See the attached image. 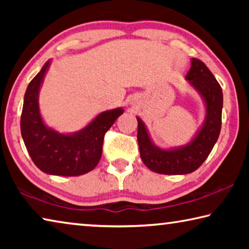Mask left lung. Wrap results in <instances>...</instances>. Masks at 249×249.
<instances>
[{
  "label": "left lung",
  "mask_w": 249,
  "mask_h": 249,
  "mask_svg": "<svg viewBox=\"0 0 249 249\" xmlns=\"http://www.w3.org/2000/svg\"><path fill=\"white\" fill-rule=\"evenodd\" d=\"M185 80L199 93L205 107L203 123L187 144L168 148L157 146L144 122L136 116L141 158L147 168L157 174L187 175L196 170L212 151L221 132L223 92L216 79L203 62L191 58Z\"/></svg>",
  "instance_id": "1"
}]
</instances>
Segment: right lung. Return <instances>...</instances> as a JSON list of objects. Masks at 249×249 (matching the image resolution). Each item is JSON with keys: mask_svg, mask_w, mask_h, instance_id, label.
Returning <instances> with one entry per match:
<instances>
[{"mask_svg": "<svg viewBox=\"0 0 249 249\" xmlns=\"http://www.w3.org/2000/svg\"><path fill=\"white\" fill-rule=\"evenodd\" d=\"M52 64L46 62L29 82L24 95L20 132L37 168L47 175L75 177L93 170L102 156L104 135L124 113L123 107L101 112L73 133H60L45 123L39 108V91Z\"/></svg>", "mask_w": 249, "mask_h": 249, "instance_id": "obj_1", "label": "right lung"}]
</instances>
